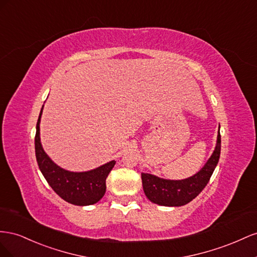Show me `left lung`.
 Here are the masks:
<instances>
[{
    "label": "left lung",
    "mask_w": 257,
    "mask_h": 257,
    "mask_svg": "<svg viewBox=\"0 0 257 257\" xmlns=\"http://www.w3.org/2000/svg\"><path fill=\"white\" fill-rule=\"evenodd\" d=\"M221 155V134L217 135L215 150L202 169L185 180H165L142 173L143 190L149 199L159 206L181 207L192 201L207 186Z\"/></svg>",
    "instance_id": "1"
}]
</instances>
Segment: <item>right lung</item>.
<instances>
[{"mask_svg":"<svg viewBox=\"0 0 257 257\" xmlns=\"http://www.w3.org/2000/svg\"><path fill=\"white\" fill-rule=\"evenodd\" d=\"M44 106V105H43ZM43 107L36 123L35 156L44 178L54 192L63 200L75 206H90L105 194L106 178L115 166V160L86 172H71L62 169L44 152L40 139V121Z\"/></svg>","mask_w":257,"mask_h":257,"instance_id":"add662e5","label":"right lung"}]
</instances>
